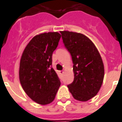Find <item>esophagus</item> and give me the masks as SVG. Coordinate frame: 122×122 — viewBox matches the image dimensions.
<instances>
[{"instance_id": "34e87169", "label": "esophagus", "mask_w": 122, "mask_h": 122, "mask_svg": "<svg viewBox=\"0 0 122 122\" xmlns=\"http://www.w3.org/2000/svg\"><path fill=\"white\" fill-rule=\"evenodd\" d=\"M59 73H60V74H63V73H64V71H59Z\"/></svg>"}]
</instances>
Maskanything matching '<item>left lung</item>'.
<instances>
[{
	"instance_id": "left-lung-1",
	"label": "left lung",
	"mask_w": 122,
	"mask_h": 122,
	"mask_svg": "<svg viewBox=\"0 0 122 122\" xmlns=\"http://www.w3.org/2000/svg\"><path fill=\"white\" fill-rule=\"evenodd\" d=\"M65 47L72 57L74 80L68 85L75 99L87 101L97 94L104 75V65L92 41L81 33L60 31Z\"/></svg>"
}]
</instances>
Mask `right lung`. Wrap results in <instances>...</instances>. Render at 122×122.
I'll use <instances>...</instances> for the list:
<instances>
[{
	"instance_id": "1",
	"label": "right lung",
	"mask_w": 122,
	"mask_h": 122,
	"mask_svg": "<svg viewBox=\"0 0 122 122\" xmlns=\"http://www.w3.org/2000/svg\"><path fill=\"white\" fill-rule=\"evenodd\" d=\"M61 35L57 32L37 35L26 46L20 64V83L26 94L46 105L55 98L61 81L52 68V56Z\"/></svg>"
}]
</instances>
